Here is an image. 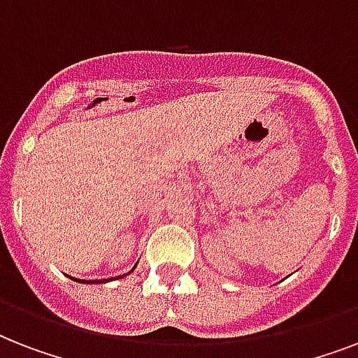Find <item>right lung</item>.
<instances>
[{
  "label": "right lung",
  "mask_w": 358,
  "mask_h": 358,
  "mask_svg": "<svg viewBox=\"0 0 358 358\" xmlns=\"http://www.w3.org/2000/svg\"><path fill=\"white\" fill-rule=\"evenodd\" d=\"M135 267H137V264H135V266H134V269H135ZM134 269H131V271H134ZM131 271H129V273H131ZM126 275H128V273H126ZM126 275H122V277H126ZM70 278H72V277H70ZM74 280H76V282H87V284H98V282H108V280H106V278H103V280H80V278H74ZM111 280H113V278H111Z\"/></svg>",
  "instance_id": "1"
}]
</instances>
